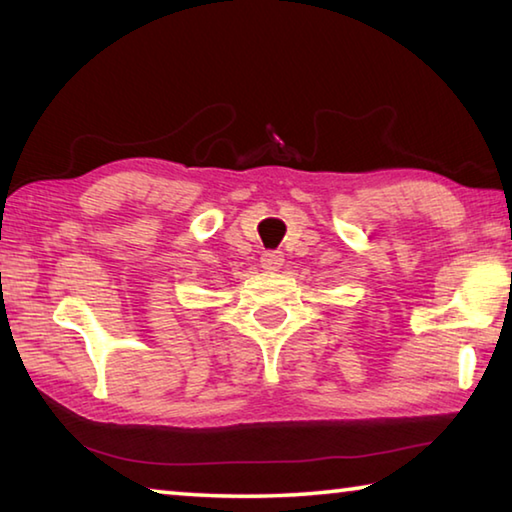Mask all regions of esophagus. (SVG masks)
<instances>
[{"label": "esophagus", "instance_id": "34e87169", "mask_svg": "<svg viewBox=\"0 0 512 512\" xmlns=\"http://www.w3.org/2000/svg\"><path fill=\"white\" fill-rule=\"evenodd\" d=\"M259 262H262V268H266V271H277L284 259L280 250H266V253H262V259H259Z\"/></svg>", "mask_w": 512, "mask_h": 512}]
</instances>
